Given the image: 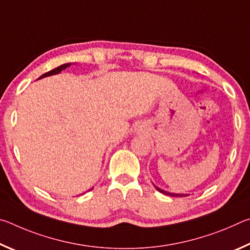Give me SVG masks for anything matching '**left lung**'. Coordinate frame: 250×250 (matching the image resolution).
<instances>
[{"instance_id":"8db88e82","label":"left lung","mask_w":250,"mask_h":250,"mask_svg":"<svg viewBox=\"0 0 250 250\" xmlns=\"http://www.w3.org/2000/svg\"><path fill=\"white\" fill-rule=\"evenodd\" d=\"M154 186H155V185H154ZM155 188L158 189V191H159L160 193L167 194V195H170V196H176V197H180V196H188V195H186V194H174V193H168V192H167V191H163V189L159 188L158 186H155Z\"/></svg>"}]
</instances>
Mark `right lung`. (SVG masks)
Here are the masks:
<instances>
[{
    "mask_svg": "<svg viewBox=\"0 0 250 250\" xmlns=\"http://www.w3.org/2000/svg\"><path fill=\"white\" fill-rule=\"evenodd\" d=\"M70 65H71L70 62H68V64H64V65H61V66H58L57 68H54L53 70L48 71V73H46V74H44V75H42L39 79H41V78H44V77H47V76H52V75H56V74H59V73H61L62 70L66 69L67 67L70 66ZM90 189H91V188H90ZM90 189H89V191H90Z\"/></svg>",
    "mask_w": 250,
    "mask_h": 250,
    "instance_id": "obj_1",
    "label": "right lung"
}]
</instances>
